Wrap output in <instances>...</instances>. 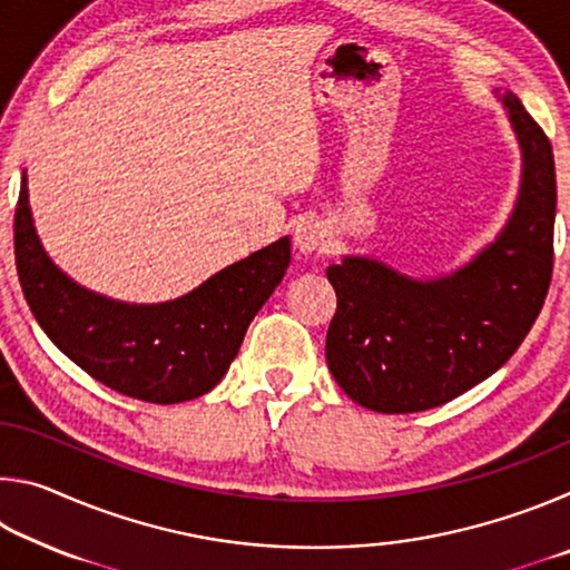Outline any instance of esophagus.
Masks as SVG:
<instances>
[{"instance_id": "esophagus-1", "label": "esophagus", "mask_w": 570, "mask_h": 570, "mask_svg": "<svg viewBox=\"0 0 570 570\" xmlns=\"http://www.w3.org/2000/svg\"><path fill=\"white\" fill-rule=\"evenodd\" d=\"M326 230L320 220H302L294 228V248L298 250V256H312L316 250H322Z\"/></svg>"}]
</instances>
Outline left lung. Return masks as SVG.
Instances as JSON below:
<instances>
[{
  "instance_id": "1",
  "label": "left lung",
  "mask_w": 570,
  "mask_h": 570,
  "mask_svg": "<svg viewBox=\"0 0 570 570\" xmlns=\"http://www.w3.org/2000/svg\"><path fill=\"white\" fill-rule=\"evenodd\" d=\"M495 98L523 158L513 214L495 240L432 278L370 256L326 268L336 292L326 364L366 410L404 414L455 400L515 354L543 308L553 274V148L513 92Z\"/></svg>"
}]
</instances>
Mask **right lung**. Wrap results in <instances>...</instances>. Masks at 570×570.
Returning <instances> with one entry per match:
<instances>
[{
  "mask_svg": "<svg viewBox=\"0 0 570 570\" xmlns=\"http://www.w3.org/2000/svg\"><path fill=\"white\" fill-rule=\"evenodd\" d=\"M14 256L27 304L57 350L115 392L176 404L224 380L250 320L282 284L292 240L254 250L173 302H115L72 282L47 256L22 173Z\"/></svg>",
  "mask_w": 570,
  "mask_h": 570,
  "instance_id": "1",
  "label": "right lung"
}]
</instances>
